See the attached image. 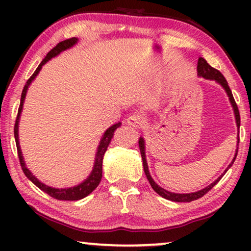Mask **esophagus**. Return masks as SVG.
Wrapping results in <instances>:
<instances>
[{"instance_id":"obj_1","label":"esophagus","mask_w":251,"mask_h":251,"mask_svg":"<svg viewBox=\"0 0 251 251\" xmlns=\"http://www.w3.org/2000/svg\"><path fill=\"white\" fill-rule=\"evenodd\" d=\"M126 123L136 129L142 128V126L146 123V119H145V116L142 114H133L126 119Z\"/></svg>"}]
</instances>
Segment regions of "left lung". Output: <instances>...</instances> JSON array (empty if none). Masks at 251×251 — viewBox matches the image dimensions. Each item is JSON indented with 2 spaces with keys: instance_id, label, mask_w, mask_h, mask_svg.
<instances>
[{
  "instance_id": "obj_1",
  "label": "left lung",
  "mask_w": 251,
  "mask_h": 251,
  "mask_svg": "<svg viewBox=\"0 0 251 251\" xmlns=\"http://www.w3.org/2000/svg\"><path fill=\"white\" fill-rule=\"evenodd\" d=\"M198 75L199 76H202L204 78H207V80H214L217 82V83H219L222 85L223 88L225 89L226 94H227L228 96V99L229 101H231L232 104V107L233 109H234V114H235V121H236V126H238V128H240V113H239V108H238V105H236V102L234 100V98H233V95H232V91L231 89H229L228 84H227V81H226V78L224 77V75H223L221 72L216 70V68L211 67L210 65H209L207 61H205V59H203V58L200 57L199 58L198 60ZM239 137H238V144H239ZM139 150H140V154H142V159H143V166H144V171H145V175L147 177V179H149L151 186H152V188L154 191L156 192L157 194L161 195V197L164 198V199H168V200H171V201H175V202H191V201H194V200H198V199H200L203 197V195L205 193H208L209 191L211 190L212 187L215 186L216 184L218 183L219 180L222 179V177L224 176L226 171L228 170L229 167H232L233 162H234L235 157H236V154H238V151H236L235 153V156L234 159H233V161L231 163H229V166L227 169L225 170V173L222 175L221 177H218L217 179H216L214 183L209 185V186L202 188L201 191H198V192H194V193H183V194H179V193H173V192H169L167 190H164V188L160 187L159 185H157L155 181L153 180V178L151 177L150 175V171H149V166H147V162H146V156H145V142H144V139L140 137L139 138Z\"/></svg>"
}]
</instances>
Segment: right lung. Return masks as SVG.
<instances>
[{
    "mask_svg": "<svg viewBox=\"0 0 251 251\" xmlns=\"http://www.w3.org/2000/svg\"><path fill=\"white\" fill-rule=\"evenodd\" d=\"M75 43H77V39L76 37H72V39L61 41L57 44L53 49H51L48 54L46 56V58L41 61V64L39 65V67L36 68V71L34 72V74L30 76L28 80H27L25 87L23 89L22 92V98H20V105H19V109H18V115H17L16 119V123H15V139H16V145H17V151H18V157H19V162L20 166H22V169L24 171V174L26 175V177L32 181L33 184H35L40 190H42L43 192H46L47 194H49L50 197H52L57 200H64V201H76L80 200V199H83L85 197H88L89 194L91 193L92 191L96 190V187L98 186L99 183L101 180V176H102V157H104V154L107 150V147L111 143V140L113 138V135H114V131L116 129L121 126V123H115L113 125L111 128H108L106 130L104 136L99 143L98 150H97V154H96V160H95V166L94 169H92L91 174L89 175V177L85 179L84 181H82L81 184L76 185L74 187H70V188H53L48 186V185L41 183V181L37 179V178L34 176V175L30 173V171L27 169L25 161H24L23 154H22V150H20L19 146V138H18V123H19V118H20V113H22L23 109V105H24V100H25L26 97V92L27 89H28L29 84L32 83V81L35 78V76L39 74V72L44 64L47 61H49L51 58L56 57L57 54H59L61 51L70 49L71 47H73Z\"/></svg>",
    "mask_w": 251,
    "mask_h": 251,
    "instance_id": "right-lung-1",
    "label": "right lung"
}]
</instances>
